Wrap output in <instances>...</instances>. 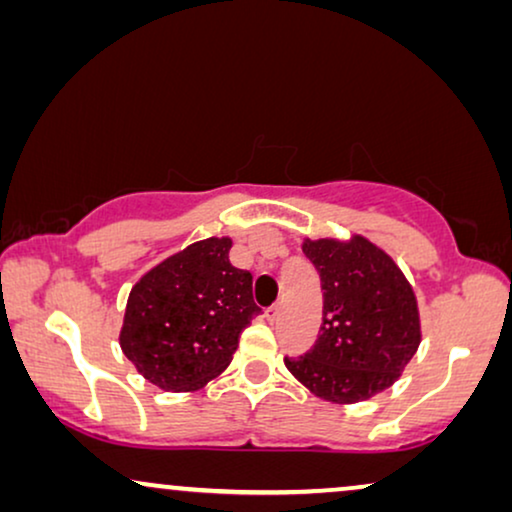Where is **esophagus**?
Instances as JSON below:
<instances>
[{"mask_svg": "<svg viewBox=\"0 0 512 512\" xmlns=\"http://www.w3.org/2000/svg\"><path fill=\"white\" fill-rule=\"evenodd\" d=\"M265 319L270 321V324H275V321L279 319V305H272V307H268V310H265V314H263Z\"/></svg>", "mask_w": 512, "mask_h": 512, "instance_id": "obj_1", "label": "esophagus"}]
</instances>
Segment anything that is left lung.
Here are the masks:
<instances>
[{
	"label": "left lung",
	"mask_w": 512,
	"mask_h": 512,
	"mask_svg": "<svg viewBox=\"0 0 512 512\" xmlns=\"http://www.w3.org/2000/svg\"><path fill=\"white\" fill-rule=\"evenodd\" d=\"M321 277L324 314L310 352L284 363L328 403H359L391 387L422 342L415 291L387 251L363 235L303 240Z\"/></svg>",
	"instance_id": "obj_1"
}]
</instances>
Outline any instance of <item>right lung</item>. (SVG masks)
Segmentation results:
<instances>
[{
    "label": "right lung",
    "instance_id": "add662e5",
    "mask_svg": "<svg viewBox=\"0 0 512 512\" xmlns=\"http://www.w3.org/2000/svg\"><path fill=\"white\" fill-rule=\"evenodd\" d=\"M230 237L167 256L132 286L118 342L137 373L165 391H195L233 361L256 317L251 272L228 261Z\"/></svg>",
    "mask_w": 512,
    "mask_h": 512
}]
</instances>
